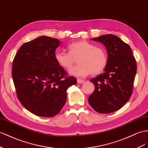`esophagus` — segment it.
Returning <instances> with one entry per match:
<instances>
[{
	"instance_id": "obj_1",
	"label": "esophagus",
	"mask_w": 148,
	"mask_h": 148,
	"mask_svg": "<svg viewBox=\"0 0 148 148\" xmlns=\"http://www.w3.org/2000/svg\"><path fill=\"white\" fill-rule=\"evenodd\" d=\"M77 81L79 84H83V83L84 82V81L82 80V79H77Z\"/></svg>"
}]
</instances>
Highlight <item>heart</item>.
<instances>
[{
	"mask_svg": "<svg viewBox=\"0 0 148 148\" xmlns=\"http://www.w3.org/2000/svg\"><path fill=\"white\" fill-rule=\"evenodd\" d=\"M68 48L69 52L56 51L55 59L60 67L69 69L77 59L79 64L69 70L72 75L78 77H85L89 74L97 75L108 65V53L103 47H96L87 40H79L71 43Z\"/></svg>",
	"mask_w": 148,
	"mask_h": 148,
	"instance_id": "heart-1",
	"label": "heart"
}]
</instances>
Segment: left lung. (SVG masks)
I'll list each match as a JSON object with an SVG mask.
<instances>
[{"instance_id":"1","label":"left lung","mask_w":148,"mask_h":148,"mask_svg":"<svg viewBox=\"0 0 148 148\" xmlns=\"http://www.w3.org/2000/svg\"><path fill=\"white\" fill-rule=\"evenodd\" d=\"M91 39L105 45L108 62L103 74L90 80L95 89L88 102L97 112L111 113L122 108L130 99L137 71L136 59L130 45L114 35Z\"/></svg>"}]
</instances>
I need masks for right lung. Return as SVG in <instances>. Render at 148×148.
I'll return each instance as SVG.
<instances>
[{
    "instance_id": "add662e5",
    "label": "right lung",
    "mask_w": 148,
    "mask_h": 148,
    "mask_svg": "<svg viewBox=\"0 0 148 148\" xmlns=\"http://www.w3.org/2000/svg\"><path fill=\"white\" fill-rule=\"evenodd\" d=\"M60 43L55 38L37 37L22 45L13 60L12 75L18 99L37 116L58 114L66 102L67 89L77 83L55 59Z\"/></svg>"
}]
</instances>
